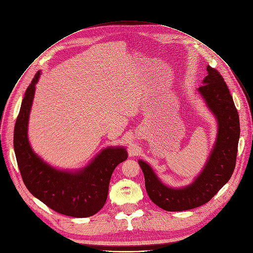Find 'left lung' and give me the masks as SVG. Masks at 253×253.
Wrapping results in <instances>:
<instances>
[{
  "instance_id": "left-lung-1",
  "label": "left lung",
  "mask_w": 253,
  "mask_h": 253,
  "mask_svg": "<svg viewBox=\"0 0 253 253\" xmlns=\"http://www.w3.org/2000/svg\"><path fill=\"white\" fill-rule=\"evenodd\" d=\"M208 72L205 84L198 87V91L217 119L218 133L203 172L190 185L171 188L158 178L146 163L138 162L149 198L167 211H188L209 203L229 180L235 169L240 134L238 113L222 76L211 66H208Z\"/></svg>"
}]
</instances>
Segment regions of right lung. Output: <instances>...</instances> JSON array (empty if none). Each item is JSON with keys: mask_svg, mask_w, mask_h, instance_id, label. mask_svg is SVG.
<instances>
[{"mask_svg": "<svg viewBox=\"0 0 253 253\" xmlns=\"http://www.w3.org/2000/svg\"><path fill=\"white\" fill-rule=\"evenodd\" d=\"M38 72L28 86L14 130V148L23 181L29 191L61 214L88 217L105 206L109 184L117 166L127 159L124 147L104 149L85 169L78 172L57 170L43 163L28 140V122Z\"/></svg>", "mask_w": 253, "mask_h": 253, "instance_id": "add662e5", "label": "right lung"}]
</instances>
